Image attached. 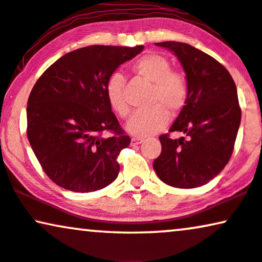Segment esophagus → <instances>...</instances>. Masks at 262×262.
I'll use <instances>...</instances> for the list:
<instances>
[{
    "instance_id": "obj_1",
    "label": "esophagus",
    "mask_w": 262,
    "mask_h": 262,
    "mask_svg": "<svg viewBox=\"0 0 262 262\" xmlns=\"http://www.w3.org/2000/svg\"><path fill=\"white\" fill-rule=\"evenodd\" d=\"M142 141H144V139H139V138H132V145H133V146H135V145H140Z\"/></svg>"
}]
</instances>
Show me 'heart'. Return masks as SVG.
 <instances>
[{
	"mask_svg": "<svg viewBox=\"0 0 262 262\" xmlns=\"http://www.w3.org/2000/svg\"><path fill=\"white\" fill-rule=\"evenodd\" d=\"M135 72L154 84L151 102L155 105L148 110L138 111L125 124L128 133L138 138H146L163 129L168 123V111L175 114L181 110L187 98L186 78L179 72L171 71L167 58L158 54H148L135 62ZM106 98L116 114L125 117L129 112L124 95V78L115 72L106 82Z\"/></svg>",
	"mask_w": 262,
	"mask_h": 262,
	"instance_id": "obj_1",
	"label": "heart"
}]
</instances>
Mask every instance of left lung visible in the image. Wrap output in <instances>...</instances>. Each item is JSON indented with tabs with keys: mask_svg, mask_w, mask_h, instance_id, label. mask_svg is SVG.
<instances>
[{
	"mask_svg": "<svg viewBox=\"0 0 262 262\" xmlns=\"http://www.w3.org/2000/svg\"><path fill=\"white\" fill-rule=\"evenodd\" d=\"M180 61L187 82L186 102L169 132L187 139L160 137L162 152L154 169L163 183L193 188L209 183L230 161L241 124L237 88L230 72L207 53L187 43H156Z\"/></svg>",
	"mask_w": 262,
	"mask_h": 262,
	"instance_id": "left-lung-1",
	"label": "left lung"
}]
</instances>
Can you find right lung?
Returning <instances> with one entry per match:
<instances>
[{
  "instance_id": "obj_1",
  "label": "right lung",
  "mask_w": 262,
  "mask_h": 262,
  "mask_svg": "<svg viewBox=\"0 0 262 262\" xmlns=\"http://www.w3.org/2000/svg\"><path fill=\"white\" fill-rule=\"evenodd\" d=\"M144 46H88L59 58L32 88L28 139L45 173L62 188L93 192L114 183L116 158L130 144L106 98V82ZM105 130L114 132L108 138Z\"/></svg>"
}]
</instances>
